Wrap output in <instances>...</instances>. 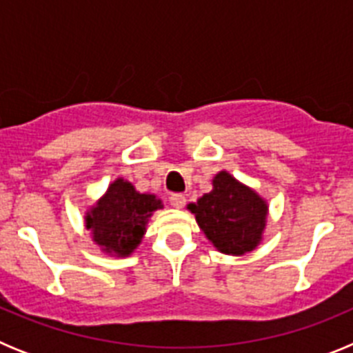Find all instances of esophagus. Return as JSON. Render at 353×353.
Masks as SVG:
<instances>
[{
  "label": "esophagus",
  "instance_id": "1",
  "mask_svg": "<svg viewBox=\"0 0 353 353\" xmlns=\"http://www.w3.org/2000/svg\"><path fill=\"white\" fill-rule=\"evenodd\" d=\"M170 203L174 208H182L185 205V196L180 194V192H174V194L170 196Z\"/></svg>",
  "mask_w": 353,
  "mask_h": 353
}]
</instances>
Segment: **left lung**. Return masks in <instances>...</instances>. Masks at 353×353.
Wrapping results in <instances>:
<instances>
[{
	"instance_id": "obj_1",
	"label": "left lung",
	"mask_w": 353,
	"mask_h": 353,
	"mask_svg": "<svg viewBox=\"0 0 353 353\" xmlns=\"http://www.w3.org/2000/svg\"><path fill=\"white\" fill-rule=\"evenodd\" d=\"M207 239L224 254H244L260 244L269 207L226 171L215 174L214 189L189 205Z\"/></svg>"
}]
</instances>
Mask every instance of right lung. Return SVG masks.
Listing matches in <instances>:
<instances>
[{
	"label": "right lung",
	"instance_id": "right-lung-1",
	"mask_svg": "<svg viewBox=\"0 0 353 353\" xmlns=\"http://www.w3.org/2000/svg\"><path fill=\"white\" fill-rule=\"evenodd\" d=\"M157 208H162L161 199L141 194L132 183L118 179L86 215V228L92 230L93 240L104 251L129 256L141 242L146 221Z\"/></svg>",
	"mask_w": 353,
	"mask_h": 353
}]
</instances>
